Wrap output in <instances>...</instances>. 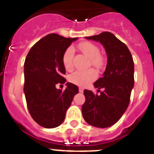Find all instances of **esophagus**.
Listing matches in <instances>:
<instances>
[{
	"mask_svg": "<svg viewBox=\"0 0 154 154\" xmlns=\"http://www.w3.org/2000/svg\"><path fill=\"white\" fill-rule=\"evenodd\" d=\"M79 92H83V89L82 87H79Z\"/></svg>",
	"mask_w": 154,
	"mask_h": 154,
	"instance_id": "34e87169",
	"label": "esophagus"
}]
</instances>
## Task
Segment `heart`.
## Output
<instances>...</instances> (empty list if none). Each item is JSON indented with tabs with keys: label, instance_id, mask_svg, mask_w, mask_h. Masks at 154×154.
Wrapping results in <instances>:
<instances>
[{
	"label": "heart",
	"instance_id": "1",
	"mask_svg": "<svg viewBox=\"0 0 154 154\" xmlns=\"http://www.w3.org/2000/svg\"><path fill=\"white\" fill-rule=\"evenodd\" d=\"M79 48L84 55L90 58L92 65L98 68L101 67L103 65V58L99 55L100 51L98 46L92 42H84L79 45ZM74 53V48L72 47H69L64 52L62 62L64 67L67 70H70L72 68ZM97 73L93 69H89L87 71H77L71 75L70 81L73 83L83 86L95 79Z\"/></svg>",
	"mask_w": 154,
	"mask_h": 154
}]
</instances>
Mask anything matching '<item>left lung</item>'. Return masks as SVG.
<instances>
[{
    "mask_svg": "<svg viewBox=\"0 0 154 154\" xmlns=\"http://www.w3.org/2000/svg\"><path fill=\"white\" fill-rule=\"evenodd\" d=\"M99 42L107 55V64L103 76L94 82L103 92L94 94L84 90L85 102L82 107L84 119L91 126L106 128L115 124L124 114L130 103L134 86V63L127 46L113 34L106 31L85 37Z\"/></svg>",
    "mask_w": 154,
    "mask_h": 154,
    "instance_id": "8db88e82",
    "label": "left lung"
}]
</instances>
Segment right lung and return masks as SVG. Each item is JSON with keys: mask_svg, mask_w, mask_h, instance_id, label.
<instances>
[{"mask_svg": "<svg viewBox=\"0 0 154 154\" xmlns=\"http://www.w3.org/2000/svg\"><path fill=\"white\" fill-rule=\"evenodd\" d=\"M78 38H67L49 34L36 42L28 52L24 65V92L31 117L45 128H55L63 123L66 111L78 87L66 83L62 92L57 84L66 82L62 62L65 51Z\"/></svg>", "mask_w": 154, "mask_h": 154, "instance_id": "right-lung-1", "label": "right lung"}]
</instances>
